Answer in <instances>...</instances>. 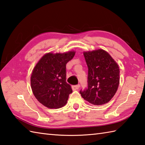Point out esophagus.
<instances>
[{
    "instance_id": "esophagus-1",
    "label": "esophagus",
    "mask_w": 145,
    "mask_h": 145,
    "mask_svg": "<svg viewBox=\"0 0 145 145\" xmlns=\"http://www.w3.org/2000/svg\"><path fill=\"white\" fill-rule=\"evenodd\" d=\"M80 84H77V85H74L72 86V88L73 90H76V89H78L80 88Z\"/></svg>"
}]
</instances>
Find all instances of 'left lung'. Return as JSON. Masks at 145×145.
<instances>
[{"label": "left lung", "mask_w": 145, "mask_h": 145, "mask_svg": "<svg viewBox=\"0 0 145 145\" xmlns=\"http://www.w3.org/2000/svg\"><path fill=\"white\" fill-rule=\"evenodd\" d=\"M88 73V87L80 90L84 100L93 105L108 102L118 88L119 67L106 51L98 49L84 52Z\"/></svg>", "instance_id": "8db88e82"}]
</instances>
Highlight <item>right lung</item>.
Instances as JSON below:
<instances>
[{"label": "right lung", "instance_id": "add662e5", "mask_svg": "<svg viewBox=\"0 0 145 145\" xmlns=\"http://www.w3.org/2000/svg\"><path fill=\"white\" fill-rule=\"evenodd\" d=\"M74 52L64 54L48 53L43 56L33 70L31 86L33 93L42 104L49 108L64 106L71 86L66 82V64Z\"/></svg>", "mask_w": 145, "mask_h": 145}]
</instances>
